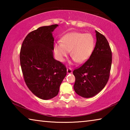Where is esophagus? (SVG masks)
<instances>
[{
	"instance_id": "esophagus-1",
	"label": "esophagus",
	"mask_w": 130,
	"mask_h": 130,
	"mask_svg": "<svg viewBox=\"0 0 130 130\" xmlns=\"http://www.w3.org/2000/svg\"><path fill=\"white\" fill-rule=\"evenodd\" d=\"M67 73L68 74H70L72 73V69L70 68H67Z\"/></svg>"
}]
</instances>
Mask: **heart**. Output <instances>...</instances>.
<instances>
[{"label":"heart","instance_id":"b5f03b06","mask_svg":"<svg viewBox=\"0 0 130 130\" xmlns=\"http://www.w3.org/2000/svg\"><path fill=\"white\" fill-rule=\"evenodd\" d=\"M95 42L91 34L73 32L66 34L61 39V44L54 46L57 58L63 61L64 57L70 52L73 60L79 63L87 61L93 52Z\"/></svg>","mask_w":130,"mask_h":130}]
</instances>
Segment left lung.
<instances>
[{
  "label": "left lung",
  "instance_id": "1",
  "mask_svg": "<svg viewBox=\"0 0 130 130\" xmlns=\"http://www.w3.org/2000/svg\"><path fill=\"white\" fill-rule=\"evenodd\" d=\"M96 31V43L89 58L73 70L74 90L83 98H92L104 88L108 81L112 64V52L103 34Z\"/></svg>",
  "mask_w": 130,
  "mask_h": 130
}]
</instances>
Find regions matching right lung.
Returning a JSON list of instances; mask_svg holds the SVG:
<instances>
[{
	"mask_svg": "<svg viewBox=\"0 0 130 130\" xmlns=\"http://www.w3.org/2000/svg\"><path fill=\"white\" fill-rule=\"evenodd\" d=\"M58 25L42 26L30 32L22 45L20 62L24 80L32 93L49 100L58 93L67 75L65 66L53 57L52 32Z\"/></svg>",
	"mask_w": 130,
	"mask_h": 130,
	"instance_id": "1",
	"label": "right lung"
}]
</instances>
